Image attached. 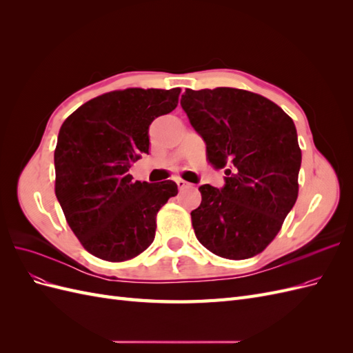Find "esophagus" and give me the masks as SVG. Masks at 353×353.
<instances>
[{"label": "esophagus", "instance_id": "obj_1", "mask_svg": "<svg viewBox=\"0 0 353 353\" xmlns=\"http://www.w3.org/2000/svg\"><path fill=\"white\" fill-rule=\"evenodd\" d=\"M175 183H176V185H178V188H179V190H184V188H188V187L191 185L190 183H187V181H184V179H181V178H179V179H176V181H175Z\"/></svg>", "mask_w": 353, "mask_h": 353}]
</instances>
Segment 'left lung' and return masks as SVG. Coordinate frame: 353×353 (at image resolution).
I'll use <instances>...</instances> for the list:
<instances>
[{
	"mask_svg": "<svg viewBox=\"0 0 353 353\" xmlns=\"http://www.w3.org/2000/svg\"><path fill=\"white\" fill-rule=\"evenodd\" d=\"M181 105L209 162L225 169L221 190L199 188L196 237L221 258H252L275 239L297 199L302 152L292 117L259 94L227 87L185 90Z\"/></svg>",
	"mask_w": 353,
	"mask_h": 353,
	"instance_id": "1",
	"label": "left lung"
}]
</instances>
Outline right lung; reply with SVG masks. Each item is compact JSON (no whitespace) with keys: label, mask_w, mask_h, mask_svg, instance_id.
Segmentation results:
<instances>
[{"label":"right lung","mask_w":353,"mask_h":353,"mask_svg":"<svg viewBox=\"0 0 353 353\" xmlns=\"http://www.w3.org/2000/svg\"><path fill=\"white\" fill-rule=\"evenodd\" d=\"M179 88H128L99 95L63 122L54 152L56 196L69 227L91 254L132 259L154 240L156 215L178 194L174 181H134L148 154V126L172 112Z\"/></svg>","instance_id":"right-lung-1"}]
</instances>
